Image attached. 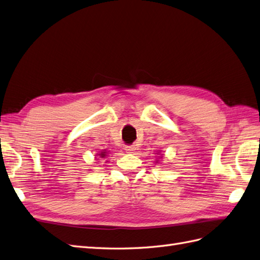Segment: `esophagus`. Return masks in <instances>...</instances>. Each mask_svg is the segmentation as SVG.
Listing matches in <instances>:
<instances>
[{"mask_svg": "<svg viewBox=\"0 0 260 260\" xmlns=\"http://www.w3.org/2000/svg\"><path fill=\"white\" fill-rule=\"evenodd\" d=\"M125 150L127 153H135L136 150V147L135 146H126L125 147Z\"/></svg>", "mask_w": 260, "mask_h": 260, "instance_id": "1", "label": "esophagus"}]
</instances>
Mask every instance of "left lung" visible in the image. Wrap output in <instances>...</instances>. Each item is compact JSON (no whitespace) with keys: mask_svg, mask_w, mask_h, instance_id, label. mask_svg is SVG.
I'll list each match as a JSON object with an SVG mask.
<instances>
[{"mask_svg":"<svg viewBox=\"0 0 260 260\" xmlns=\"http://www.w3.org/2000/svg\"><path fill=\"white\" fill-rule=\"evenodd\" d=\"M158 154H159V153H158ZM155 162H157V163H158V162H159V160H157V161H155Z\"/></svg>","mask_w":260,"mask_h":260,"instance_id":"8db88e82","label":"left lung"}]
</instances>
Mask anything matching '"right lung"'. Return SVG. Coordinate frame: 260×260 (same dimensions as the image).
<instances>
[{
	"instance_id": "right-lung-1",
	"label": "right lung",
	"mask_w": 260,
	"mask_h": 260,
	"mask_svg": "<svg viewBox=\"0 0 260 260\" xmlns=\"http://www.w3.org/2000/svg\"><path fill=\"white\" fill-rule=\"evenodd\" d=\"M109 152L110 151H107L106 149L105 150H102V151H100L99 153H97V155H98V158H102V159H106L107 157H108V154H109ZM99 160V159H98Z\"/></svg>"
}]
</instances>
